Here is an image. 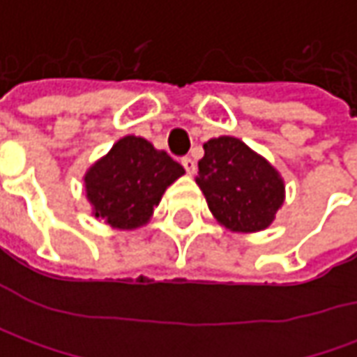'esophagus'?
<instances>
[{"label": "esophagus", "instance_id": "obj_1", "mask_svg": "<svg viewBox=\"0 0 357 357\" xmlns=\"http://www.w3.org/2000/svg\"><path fill=\"white\" fill-rule=\"evenodd\" d=\"M181 162H183V167H185V171L188 172V174H195V172H197V162L190 157H185Z\"/></svg>", "mask_w": 357, "mask_h": 357}]
</instances>
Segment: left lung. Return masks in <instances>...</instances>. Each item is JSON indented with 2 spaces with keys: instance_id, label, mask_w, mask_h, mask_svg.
Masks as SVG:
<instances>
[{
  "instance_id": "1",
  "label": "left lung",
  "mask_w": 357,
  "mask_h": 357,
  "mask_svg": "<svg viewBox=\"0 0 357 357\" xmlns=\"http://www.w3.org/2000/svg\"><path fill=\"white\" fill-rule=\"evenodd\" d=\"M197 185L214 218L232 232L264 230L284 202L280 172L236 137L204 143Z\"/></svg>"
}]
</instances>
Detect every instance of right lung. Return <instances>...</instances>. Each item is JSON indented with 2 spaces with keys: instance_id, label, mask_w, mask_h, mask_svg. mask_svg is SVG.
Returning a JSON list of instances; mask_svg holds the SVG:
<instances>
[{
  "instance_id": "1",
  "label": "right lung",
  "mask_w": 357,
  "mask_h": 357,
  "mask_svg": "<svg viewBox=\"0 0 357 357\" xmlns=\"http://www.w3.org/2000/svg\"><path fill=\"white\" fill-rule=\"evenodd\" d=\"M185 169L143 137L127 135L85 172L93 216L119 230L146 225L165 190Z\"/></svg>"
}]
</instances>
